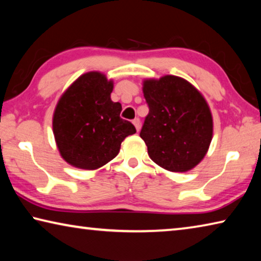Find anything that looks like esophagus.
Returning <instances> with one entry per match:
<instances>
[{"label": "esophagus", "mask_w": 261, "mask_h": 261, "mask_svg": "<svg viewBox=\"0 0 261 261\" xmlns=\"http://www.w3.org/2000/svg\"><path fill=\"white\" fill-rule=\"evenodd\" d=\"M132 123H134L136 130L139 131L140 130V120H139V118H135V120L132 121Z\"/></svg>", "instance_id": "1"}]
</instances>
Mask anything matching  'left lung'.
Instances as JSON below:
<instances>
[{"mask_svg": "<svg viewBox=\"0 0 261 261\" xmlns=\"http://www.w3.org/2000/svg\"><path fill=\"white\" fill-rule=\"evenodd\" d=\"M149 112L140 137L152 161L185 173L200 163L213 138V116L199 91L182 77L166 74L143 82Z\"/></svg>", "mask_w": 261, "mask_h": 261, "instance_id": "left-lung-1", "label": "left lung"}]
</instances>
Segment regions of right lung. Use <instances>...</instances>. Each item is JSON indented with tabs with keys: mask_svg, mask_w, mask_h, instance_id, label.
Segmentation results:
<instances>
[{
	"mask_svg": "<svg viewBox=\"0 0 261 261\" xmlns=\"http://www.w3.org/2000/svg\"><path fill=\"white\" fill-rule=\"evenodd\" d=\"M113 79L99 71L79 76L53 115V132L61 156L70 166L94 170L112 161L136 127L120 117L122 106L110 99Z\"/></svg>",
	"mask_w": 261,
	"mask_h": 261,
	"instance_id": "1",
	"label": "right lung"
}]
</instances>
